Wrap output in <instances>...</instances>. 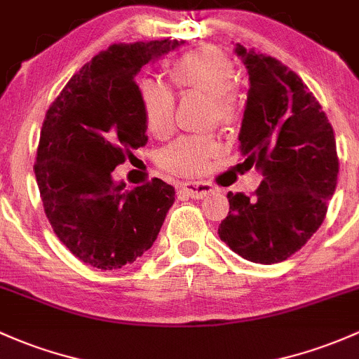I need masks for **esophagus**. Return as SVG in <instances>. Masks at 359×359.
Wrapping results in <instances>:
<instances>
[{"label":"esophagus","mask_w":359,"mask_h":359,"mask_svg":"<svg viewBox=\"0 0 359 359\" xmlns=\"http://www.w3.org/2000/svg\"><path fill=\"white\" fill-rule=\"evenodd\" d=\"M180 192L191 196V198L201 199L208 196L210 192H213V186L208 182H186L180 186Z\"/></svg>","instance_id":"34e87169"}]
</instances>
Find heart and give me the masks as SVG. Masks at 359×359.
I'll list each match as a JSON object with an SVG mask.
<instances>
[{"mask_svg": "<svg viewBox=\"0 0 359 359\" xmlns=\"http://www.w3.org/2000/svg\"><path fill=\"white\" fill-rule=\"evenodd\" d=\"M167 72L180 94H205L217 122H232L237 113L236 67L227 53L217 46L194 48L170 63ZM137 100L151 134H168L175 116V94L160 81L141 79L137 82ZM218 153L220 144L210 135H184L163 149L161 165L175 175H199Z\"/></svg>", "mask_w": 359, "mask_h": 359, "instance_id": "b5f03b06", "label": "heart"}]
</instances>
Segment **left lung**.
Instances as JSON below:
<instances>
[{
    "instance_id": "obj_1",
    "label": "left lung",
    "mask_w": 359,
    "mask_h": 359,
    "mask_svg": "<svg viewBox=\"0 0 359 359\" xmlns=\"http://www.w3.org/2000/svg\"><path fill=\"white\" fill-rule=\"evenodd\" d=\"M236 53L251 82L241 151L244 165L262 170L263 180L249 196L229 192L218 236L244 259L271 265L299 251L325 220L337 186L335 135L296 72L241 44Z\"/></svg>"
}]
</instances>
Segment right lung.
I'll use <instances>...</instances> for the list:
<instances>
[{
	"mask_svg": "<svg viewBox=\"0 0 359 359\" xmlns=\"http://www.w3.org/2000/svg\"><path fill=\"white\" fill-rule=\"evenodd\" d=\"M179 44H111L67 82L44 116L34 163L44 213L63 246L94 269L134 263L175 201L161 179L123 191L111 172L148 142L135 75Z\"/></svg>",
	"mask_w": 359,
	"mask_h": 359,
	"instance_id": "obj_1",
	"label": "right lung"
}]
</instances>
